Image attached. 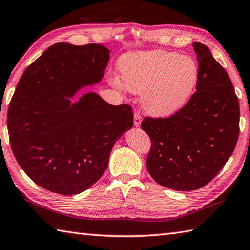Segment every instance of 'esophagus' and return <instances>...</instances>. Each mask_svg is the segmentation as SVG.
<instances>
[{
  "mask_svg": "<svg viewBox=\"0 0 250 250\" xmlns=\"http://www.w3.org/2000/svg\"><path fill=\"white\" fill-rule=\"evenodd\" d=\"M141 121H142V117H141L140 112H134V118H133V124L135 126H140Z\"/></svg>",
  "mask_w": 250,
  "mask_h": 250,
  "instance_id": "34e87169",
  "label": "esophagus"
}]
</instances>
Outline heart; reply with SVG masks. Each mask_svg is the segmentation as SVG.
I'll return each mask as SVG.
<instances>
[{
    "instance_id": "1",
    "label": "heart",
    "mask_w": 250,
    "mask_h": 250,
    "mask_svg": "<svg viewBox=\"0 0 250 250\" xmlns=\"http://www.w3.org/2000/svg\"><path fill=\"white\" fill-rule=\"evenodd\" d=\"M119 70L125 87L132 93H143L144 110L155 117H168L180 110L191 97L199 76L191 57L164 50L125 54ZM111 82L122 87L118 78Z\"/></svg>"
}]
</instances>
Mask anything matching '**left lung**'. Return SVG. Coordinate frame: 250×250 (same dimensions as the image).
Masks as SVG:
<instances>
[{
    "instance_id": "left-lung-1",
    "label": "left lung",
    "mask_w": 250,
    "mask_h": 250,
    "mask_svg": "<svg viewBox=\"0 0 250 250\" xmlns=\"http://www.w3.org/2000/svg\"><path fill=\"white\" fill-rule=\"evenodd\" d=\"M199 62L197 92L168 118H144L151 139L146 167L166 188L190 191L219 174L239 134V104L228 72L207 46L192 43Z\"/></svg>"
}]
</instances>
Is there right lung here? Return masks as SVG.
I'll return each mask as SVG.
<instances>
[{
	"instance_id": "obj_1",
	"label": "right lung",
	"mask_w": 250,
	"mask_h": 250,
	"mask_svg": "<svg viewBox=\"0 0 250 250\" xmlns=\"http://www.w3.org/2000/svg\"><path fill=\"white\" fill-rule=\"evenodd\" d=\"M109 52L99 43L59 42L18 82L7 111L11 147L22 170L49 191L72 196L92 187L113 144L132 128L129 105L112 106L96 93L69 99L103 79Z\"/></svg>"
}]
</instances>
